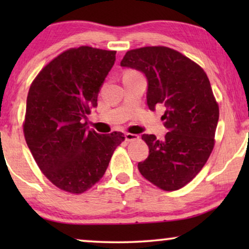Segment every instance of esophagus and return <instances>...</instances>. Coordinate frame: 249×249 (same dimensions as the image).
Masks as SVG:
<instances>
[{
	"instance_id": "34e87169",
	"label": "esophagus",
	"mask_w": 249,
	"mask_h": 249,
	"mask_svg": "<svg viewBox=\"0 0 249 249\" xmlns=\"http://www.w3.org/2000/svg\"><path fill=\"white\" fill-rule=\"evenodd\" d=\"M124 138H125V141H127V142H132V141H136V139H138L139 136L135 135V134H129V132H125Z\"/></svg>"
}]
</instances>
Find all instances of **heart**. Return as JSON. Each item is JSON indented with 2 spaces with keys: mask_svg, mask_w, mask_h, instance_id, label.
<instances>
[{
  "mask_svg": "<svg viewBox=\"0 0 249 249\" xmlns=\"http://www.w3.org/2000/svg\"><path fill=\"white\" fill-rule=\"evenodd\" d=\"M128 73H134V72H128Z\"/></svg>",
  "mask_w": 249,
  "mask_h": 249,
  "instance_id": "b5f03b06",
  "label": "heart"
}]
</instances>
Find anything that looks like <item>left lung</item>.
<instances>
[{"label": "left lung", "instance_id": "8db88e82", "mask_svg": "<svg viewBox=\"0 0 249 249\" xmlns=\"http://www.w3.org/2000/svg\"><path fill=\"white\" fill-rule=\"evenodd\" d=\"M120 66L145 74L149 110L164 108L169 130L161 141L142 136L149 154L138 163L139 172L163 190L181 188L202 170L214 146L219 105L209 78L198 64L164 46L128 51Z\"/></svg>", "mask_w": 249, "mask_h": 249}]
</instances>
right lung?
I'll return each instance as SVG.
<instances>
[{
	"label": "right lung",
	"instance_id": "right-lung-1",
	"mask_svg": "<svg viewBox=\"0 0 249 249\" xmlns=\"http://www.w3.org/2000/svg\"><path fill=\"white\" fill-rule=\"evenodd\" d=\"M115 51L80 46L60 54L33 81L23 132L44 176L57 188L81 194L107 171L122 132L87 128V114L113 67Z\"/></svg>",
	"mask_w": 249,
	"mask_h": 249
}]
</instances>
